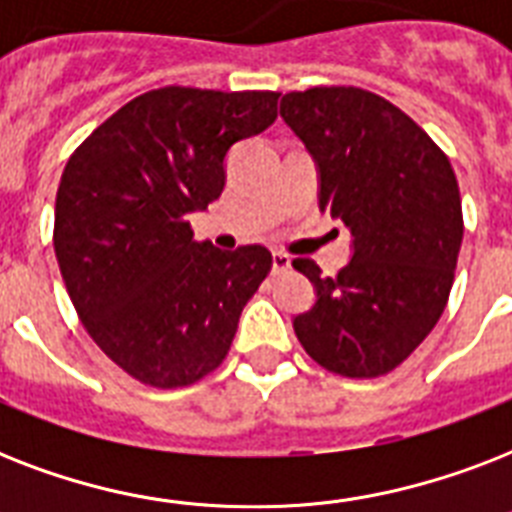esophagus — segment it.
Returning a JSON list of instances; mask_svg holds the SVG:
<instances>
[{
	"label": "esophagus",
	"mask_w": 512,
	"mask_h": 512,
	"mask_svg": "<svg viewBox=\"0 0 512 512\" xmlns=\"http://www.w3.org/2000/svg\"><path fill=\"white\" fill-rule=\"evenodd\" d=\"M292 271V257L284 252H273V273H287Z\"/></svg>",
	"instance_id": "34e87169"
}]
</instances>
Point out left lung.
Returning <instances> with one entry per match:
<instances>
[{"label": "left lung", "mask_w": 512, "mask_h": 512, "mask_svg": "<svg viewBox=\"0 0 512 512\" xmlns=\"http://www.w3.org/2000/svg\"><path fill=\"white\" fill-rule=\"evenodd\" d=\"M281 119L319 172V209L348 225L335 279L295 260L316 303L295 316L305 353L342 377L396 369L444 313L462 244V201L444 151L409 116L358 87L281 98Z\"/></svg>", "instance_id": "8db88e82"}]
</instances>
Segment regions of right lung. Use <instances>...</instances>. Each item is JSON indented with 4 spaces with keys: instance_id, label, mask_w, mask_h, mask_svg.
Wrapping results in <instances>:
<instances>
[{
    "instance_id": "right-lung-1",
    "label": "right lung",
    "mask_w": 512,
    "mask_h": 512,
    "mask_svg": "<svg viewBox=\"0 0 512 512\" xmlns=\"http://www.w3.org/2000/svg\"><path fill=\"white\" fill-rule=\"evenodd\" d=\"M279 92L162 87L130 100L68 159L55 257L98 348L135 380L180 388L220 366L271 252L193 239L188 215L225 188L239 140L276 119Z\"/></svg>"
}]
</instances>
